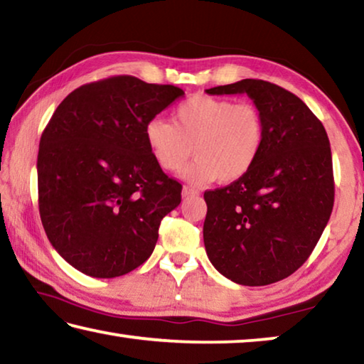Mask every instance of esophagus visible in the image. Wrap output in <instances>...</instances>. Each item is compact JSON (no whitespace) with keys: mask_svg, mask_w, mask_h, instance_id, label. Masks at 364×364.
Returning a JSON list of instances; mask_svg holds the SVG:
<instances>
[{"mask_svg":"<svg viewBox=\"0 0 364 364\" xmlns=\"http://www.w3.org/2000/svg\"><path fill=\"white\" fill-rule=\"evenodd\" d=\"M181 193H183V197H191V196L199 194V191L194 189V188H191V186H183Z\"/></svg>","mask_w":364,"mask_h":364,"instance_id":"34e87169","label":"esophagus"}]
</instances>
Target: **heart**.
I'll list each match as a JSON object with an SVG mask.
<instances>
[{
  "instance_id": "obj_1",
  "label": "heart",
  "mask_w": 364,
  "mask_h": 364,
  "mask_svg": "<svg viewBox=\"0 0 364 364\" xmlns=\"http://www.w3.org/2000/svg\"><path fill=\"white\" fill-rule=\"evenodd\" d=\"M146 144L160 168L180 170L194 151L196 162L183 176L194 183L241 180L260 157L267 123L254 104L197 95L173 110L171 123L152 119Z\"/></svg>"
}]
</instances>
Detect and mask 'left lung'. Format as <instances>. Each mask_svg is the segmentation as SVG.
I'll list each match as a JSON object with an SVG mask.
<instances>
[{"instance_id": "1", "label": "left lung", "mask_w": 364, "mask_h": 364, "mask_svg": "<svg viewBox=\"0 0 364 364\" xmlns=\"http://www.w3.org/2000/svg\"><path fill=\"white\" fill-rule=\"evenodd\" d=\"M205 91L245 93L267 123L263 151L249 173L205 191L207 255L237 284H273L308 260L329 221L334 173L328 133L300 97L264 80Z\"/></svg>"}]
</instances>
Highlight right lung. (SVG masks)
Wrapping results in <instances>:
<instances>
[{
	"label": "right lung",
	"mask_w": 364,
	"mask_h": 364,
	"mask_svg": "<svg viewBox=\"0 0 364 364\" xmlns=\"http://www.w3.org/2000/svg\"><path fill=\"white\" fill-rule=\"evenodd\" d=\"M184 91L117 75L73 90L40 139L38 207L58 254L93 278L151 257L165 215L181 202L146 144L147 122Z\"/></svg>",
	"instance_id": "add662e5"
}]
</instances>
